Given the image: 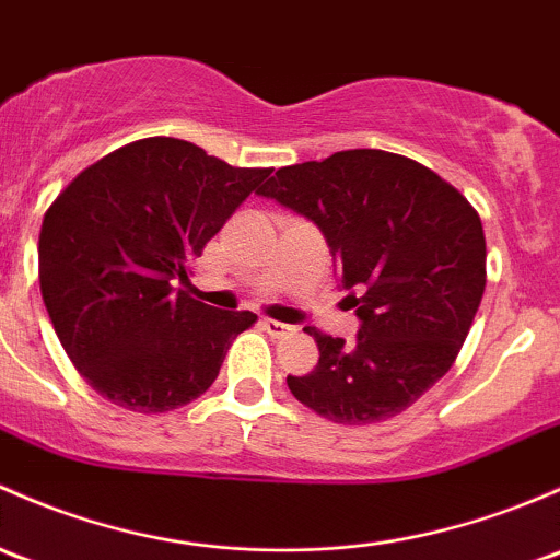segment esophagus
I'll use <instances>...</instances> for the list:
<instances>
[{"label": "esophagus", "mask_w": 560, "mask_h": 560, "mask_svg": "<svg viewBox=\"0 0 560 560\" xmlns=\"http://www.w3.org/2000/svg\"><path fill=\"white\" fill-rule=\"evenodd\" d=\"M265 332L270 335V338H287V335H292V327L284 325V322H276V319H262L260 322Z\"/></svg>", "instance_id": "34e87169"}]
</instances>
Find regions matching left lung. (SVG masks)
<instances>
[{
    "mask_svg": "<svg viewBox=\"0 0 560 560\" xmlns=\"http://www.w3.org/2000/svg\"><path fill=\"white\" fill-rule=\"evenodd\" d=\"M325 233L357 338L305 327L308 375H287L305 408L335 423L402 413L451 370L486 290L478 211L432 168L384 150H343L284 166L260 187Z\"/></svg>",
    "mask_w": 560,
    "mask_h": 560,
    "instance_id": "1",
    "label": "left lung"
}]
</instances>
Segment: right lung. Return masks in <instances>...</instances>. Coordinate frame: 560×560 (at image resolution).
I'll return each instance as SVG.
<instances>
[{
	"label": "right lung",
	"instance_id": "1",
	"mask_svg": "<svg viewBox=\"0 0 560 560\" xmlns=\"http://www.w3.org/2000/svg\"><path fill=\"white\" fill-rule=\"evenodd\" d=\"M268 174L150 137L58 192L39 231V290L93 392L133 413H166L214 384L257 316L211 308L174 281L187 284L192 260Z\"/></svg>",
	"mask_w": 560,
	"mask_h": 560
}]
</instances>
